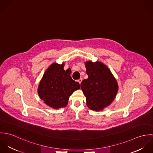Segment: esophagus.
Listing matches in <instances>:
<instances>
[{"label": "esophagus", "mask_w": 153, "mask_h": 153, "mask_svg": "<svg viewBox=\"0 0 153 153\" xmlns=\"http://www.w3.org/2000/svg\"><path fill=\"white\" fill-rule=\"evenodd\" d=\"M82 81V78H80V79H79L78 80V82L79 83V84H81Z\"/></svg>", "instance_id": "34e87169"}]
</instances>
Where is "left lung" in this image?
Instances as JSON below:
<instances>
[{
  "label": "left lung",
  "instance_id": "1",
  "mask_svg": "<svg viewBox=\"0 0 153 153\" xmlns=\"http://www.w3.org/2000/svg\"><path fill=\"white\" fill-rule=\"evenodd\" d=\"M88 78L81 84L86 97L87 105L91 110L100 111L109 106L115 98L118 82L109 68L101 62H85Z\"/></svg>",
  "mask_w": 153,
  "mask_h": 153
}]
</instances>
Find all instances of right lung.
Segmentation results:
<instances>
[{
    "mask_svg": "<svg viewBox=\"0 0 153 153\" xmlns=\"http://www.w3.org/2000/svg\"><path fill=\"white\" fill-rule=\"evenodd\" d=\"M64 66V62L52 64L45 72L38 88L39 98L53 109L65 107L71 95L80 88L79 84L70 75L71 69L65 71Z\"/></svg>",
    "mask_w": 153,
    "mask_h": 153,
    "instance_id": "1",
    "label": "right lung"
}]
</instances>
